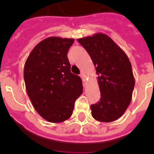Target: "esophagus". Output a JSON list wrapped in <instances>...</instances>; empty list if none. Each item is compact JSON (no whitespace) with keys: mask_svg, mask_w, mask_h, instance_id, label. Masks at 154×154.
I'll return each instance as SVG.
<instances>
[{"mask_svg":"<svg viewBox=\"0 0 154 154\" xmlns=\"http://www.w3.org/2000/svg\"><path fill=\"white\" fill-rule=\"evenodd\" d=\"M80 77H82V81H83V82H85V74L83 73V72L80 74Z\"/></svg>","mask_w":154,"mask_h":154,"instance_id":"obj_1","label":"esophagus"}]
</instances>
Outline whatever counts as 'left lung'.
<instances>
[{
  "instance_id": "obj_1",
  "label": "left lung",
  "mask_w": 154,
  "mask_h": 154,
  "mask_svg": "<svg viewBox=\"0 0 154 154\" xmlns=\"http://www.w3.org/2000/svg\"><path fill=\"white\" fill-rule=\"evenodd\" d=\"M96 66L101 99L91 105L97 121L111 122L118 119L129 106L134 91L131 63L124 51L107 35L97 33L77 40Z\"/></svg>"
}]
</instances>
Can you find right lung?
I'll return each mask as SVG.
<instances>
[{
    "label": "right lung",
    "mask_w": 154,
    "mask_h": 154,
    "mask_svg": "<svg viewBox=\"0 0 154 154\" xmlns=\"http://www.w3.org/2000/svg\"><path fill=\"white\" fill-rule=\"evenodd\" d=\"M74 40L51 37L37 44L24 69L28 96L44 119L59 123L69 119L83 92L81 77L70 71L67 53Z\"/></svg>",
    "instance_id": "obj_1"
}]
</instances>
